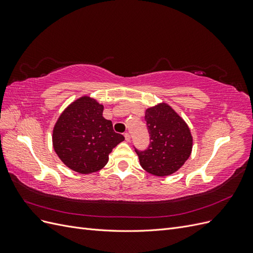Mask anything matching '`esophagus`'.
Wrapping results in <instances>:
<instances>
[{
  "label": "esophagus",
  "instance_id": "obj_1",
  "mask_svg": "<svg viewBox=\"0 0 253 253\" xmlns=\"http://www.w3.org/2000/svg\"><path fill=\"white\" fill-rule=\"evenodd\" d=\"M125 137H126V142H128L129 140H131V136H129L128 133H125Z\"/></svg>",
  "mask_w": 253,
  "mask_h": 253
}]
</instances>
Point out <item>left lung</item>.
Returning a JSON list of instances; mask_svg holds the SVG:
<instances>
[{
  "instance_id": "left-lung-1",
  "label": "left lung",
  "mask_w": 253,
  "mask_h": 253,
  "mask_svg": "<svg viewBox=\"0 0 253 253\" xmlns=\"http://www.w3.org/2000/svg\"><path fill=\"white\" fill-rule=\"evenodd\" d=\"M144 119L151 142L147 150H135L142 169L155 176H168L178 171L193 147L186 121L165 102L145 110Z\"/></svg>"
}]
</instances>
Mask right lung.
<instances>
[{"mask_svg": "<svg viewBox=\"0 0 253 253\" xmlns=\"http://www.w3.org/2000/svg\"><path fill=\"white\" fill-rule=\"evenodd\" d=\"M102 113L103 105L96 99L82 96L59 116L52 129V147L71 170L80 174L101 170L112 150L125 140Z\"/></svg>", "mask_w": 253, "mask_h": 253, "instance_id": "right-lung-1", "label": "right lung"}]
</instances>
